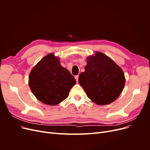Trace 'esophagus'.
<instances>
[{
	"instance_id": "34e87169",
	"label": "esophagus",
	"mask_w": 150,
	"mask_h": 150,
	"mask_svg": "<svg viewBox=\"0 0 150 150\" xmlns=\"http://www.w3.org/2000/svg\"><path fill=\"white\" fill-rule=\"evenodd\" d=\"M74 78H75V79H76V82H77V83H78V79H79V76H78V75H77V76H74Z\"/></svg>"
}]
</instances>
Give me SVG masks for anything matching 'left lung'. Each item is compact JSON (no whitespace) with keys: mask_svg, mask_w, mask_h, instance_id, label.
<instances>
[{"mask_svg":"<svg viewBox=\"0 0 150 150\" xmlns=\"http://www.w3.org/2000/svg\"><path fill=\"white\" fill-rule=\"evenodd\" d=\"M84 69L79 83L93 103L106 105L120 96L125 84V74L110 57L97 51L87 57Z\"/></svg>","mask_w":150,"mask_h":150,"instance_id":"8db88e82","label":"left lung"}]
</instances>
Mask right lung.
Instances as JSON below:
<instances>
[{
  "label": "right lung",
  "mask_w": 150,
  "mask_h": 150,
  "mask_svg": "<svg viewBox=\"0 0 150 150\" xmlns=\"http://www.w3.org/2000/svg\"><path fill=\"white\" fill-rule=\"evenodd\" d=\"M76 83L74 76L61 65L59 58L53 53L44 56L29 76V86L35 98L50 106L66 99Z\"/></svg>",
  "instance_id": "add662e5"
}]
</instances>
